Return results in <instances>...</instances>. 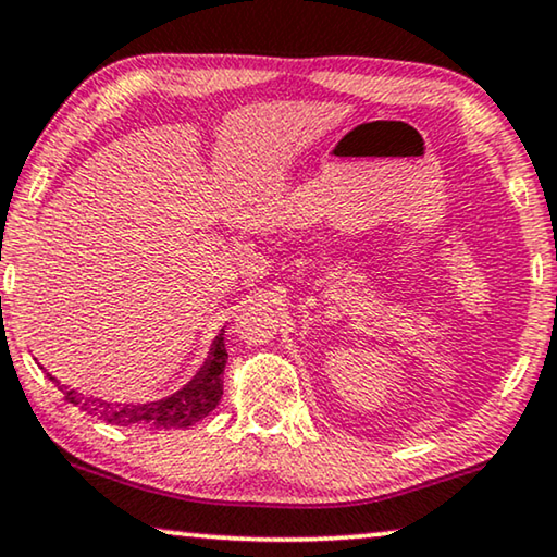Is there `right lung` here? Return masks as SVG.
<instances>
[{
    "instance_id": "obj_1",
    "label": "right lung",
    "mask_w": 557,
    "mask_h": 557,
    "mask_svg": "<svg viewBox=\"0 0 557 557\" xmlns=\"http://www.w3.org/2000/svg\"><path fill=\"white\" fill-rule=\"evenodd\" d=\"M226 348H224V331L214 338L211 354L201 371L186 383L182 391L171 394L161 401L148 404H111L100 398H85L81 391L60 386L62 394L73 406H81L90 417H98L115 426H153V429H186L194 426L203 417H209L216 409L219 398L224 394V366H226Z\"/></svg>"
}]
</instances>
